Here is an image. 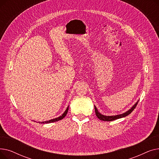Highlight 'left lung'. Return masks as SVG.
I'll return each instance as SVG.
<instances>
[{
	"label": "left lung",
	"mask_w": 159,
	"mask_h": 159,
	"mask_svg": "<svg viewBox=\"0 0 159 159\" xmlns=\"http://www.w3.org/2000/svg\"><path fill=\"white\" fill-rule=\"evenodd\" d=\"M138 102H139V101L134 105H133L129 110H128L127 111L124 112V113H123L122 114L116 115H111V116H106V115H104L101 114V113H99L98 110H97V108L96 107V106H94L95 114H96L97 117L101 120H103V121H112V120H116V119H120V118L125 117V116H126L128 115H129L133 111V110H134L136 106L138 104Z\"/></svg>",
	"instance_id": "obj_1"
}]
</instances>
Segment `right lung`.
<instances>
[{
  "instance_id": "right-lung-1",
  "label": "right lung",
  "mask_w": 159,
  "mask_h": 159,
  "mask_svg": "<svg viewBox=\"0 0 159 159\" xmlns=\"http://www.w3.org/2000/svg\"><path fill=\"white\" fill-rule=\"evenodd\" d=\"M68 110H69V106L67 107L66 110H65V111L62 113V115H61L60 116H58V117L57 118H55V119H51V120H46V121H44V122H38L39 123H40V124H48V123H52V122H57L58 120H62L63 119L66 115H67V113H68ZM36 122V121H35Z\"/></svg>"
}]
</instances>
